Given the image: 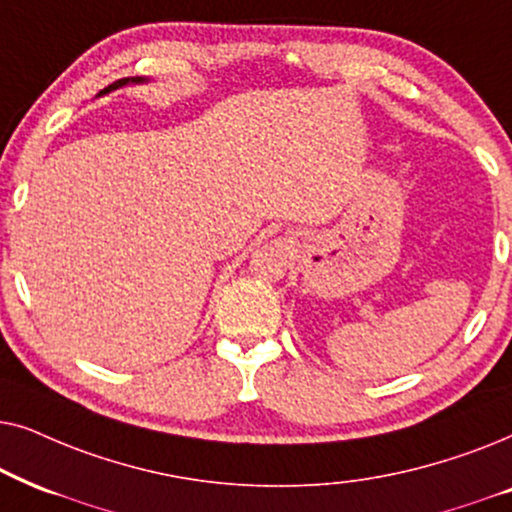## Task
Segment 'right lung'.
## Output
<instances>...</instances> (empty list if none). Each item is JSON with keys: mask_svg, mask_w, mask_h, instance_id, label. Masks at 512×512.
Wrapping results in <instances>:
<instances>
[{"mask_svg": "<svg viewBox=\"0 0 512 512\" xmlns=\"http://www.w3.org/2000/svg\"><path fill=\"white\" fill-rule=\"evenodd\" d=\"M142 81H147V79H142V77H126V79H119V81H114V84H109L107 88H102V91H100L98 95H105V93H109V91H117V88L126 86V84H142Z\"/></svg>", "mask_w": 512, "mask_h": 512, "instance_id": "obj_1", "label": "right lung"}]
</instances>
